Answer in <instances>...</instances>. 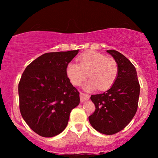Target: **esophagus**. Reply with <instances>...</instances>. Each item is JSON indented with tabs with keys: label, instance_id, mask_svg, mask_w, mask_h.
I'll use <instances>...</instances> for the list:
<instances>
[{
	"label": "esophagus",
	"instance_id": "34e87169",
	"mask_svg": "<svg viewBox=\"0 0 158 158\" xmlns=\"http://www.w3.org/2000/svg\"><path fill=\"white\" fill-rule=\"evenodd\" d=\"M90 98V96L88 94H84V93H81L80 94V99H81V102H84V101H88Z\"/></svg>",
	"mask_w": 158,
	"mask_h": 158
}]
</instances>
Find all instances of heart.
Segmentation results:
<instances>
[{
    "instance_id": "heart-1",
    "label": "heart",
    "mask_w": 158,
    "mask_h": 158,
    "mask_svg": "<svg viewBox=\"0 0 158 158\" xmlns=\"http://www.w3.org/2000/svg\"><path fill=\"white\" fill-rule=\"evenodd\" d=\"M66 73L73 85H81L88 74L90 79L84 85V89L89 91L98 88L100 90H106L115 83L118 67L114 58L91 51L80 56L79 63L69 62Z\"/></svg>"
}]
</instances>
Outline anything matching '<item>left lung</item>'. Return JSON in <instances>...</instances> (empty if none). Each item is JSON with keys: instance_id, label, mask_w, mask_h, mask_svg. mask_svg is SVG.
Instances as JSON below:
<instances>
[{"instance_id": "obj_1", "label": "left lung", "mask_w": 158, "mask_h": 158, "mask_svg": "<svg viewBox=\"0 0 158 158\" xmlns=\"http://www.w3.org/2000/svg\"><path fill=\"white\" fill-rule=\"evenodd\" d=\"M107 52L117 62L118 76L107 91L90 97L96 110L88 118L96 131L111 135L125 128L135 116L140 86L132 63L117 51L107 50Z\"/></svg>"}]
</instances>
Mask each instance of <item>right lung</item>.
Wrapping results in <instances>:
<instances>
[{
    "mask_svg": "<svg viewBox=\"0 0 158 158\" xmlns=\"http://www.w3.org/2000/svg\"><path fill=\"white\" fill-rule=\"evenodd\" d=\"M79 49L45 53L31 62L19 83V109L34 132L52 137L65 129L70 114L80 103V93L66 73Z\"/></svg>",
    "mask_w": 158,
    "mask_h": 158,
    "instance_id": "add662e5",
    "label": "right lung"
}]
</instances>
